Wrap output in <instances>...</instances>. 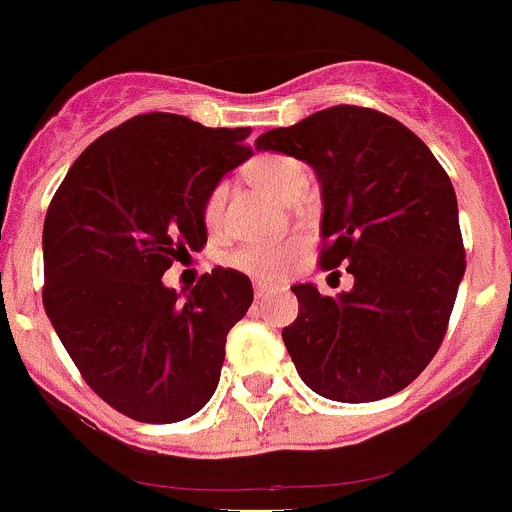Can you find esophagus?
Segmentation results:
<instances>
[{"label":"esophagus","mask_w":512,"mask_h":512,"mask_svg":"<svg viewBox=\"0 0 512 512\" xmlns=\"http://www.w3.org/2000/svg\"><path fill=\"white\" fill-rule=\"evenodd\" d=\"M252 290H255V297H257V300H262V297L270 295L272 287H270V285H265V282H255V285H252Z\"/></svg>","instance_id":"34e87169"}]
</instances>
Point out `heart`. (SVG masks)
Masks as SVG:
<instances>
[{"label": "heart", "instance_id": "1", "mask_svg": "<svg viewBox=\"0 0 512 512\" xmlns=\"http://www.w3.org/2000/svg\"><path fill=\"white\" fill-rule=\"evenodd\" d=\"M247 177L255 185L265 187L267 192L277 197L295 195L300 187H305L307 172L297 160L285 155H260L247 165ZM227 187L217 185L215 190L207 195L205 207H202V217H205L207 227H217L222 222V212H225ZM302 250V240L297 237H287V240H267V242H252L237 250L232 255V265L240 270L250 272L252 277L260 280H275L280 277L287 267L292 265Z\"/></svg>", "mask_w": 512, "mask_h": 512}]
</instances>
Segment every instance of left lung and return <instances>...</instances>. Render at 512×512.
<instances>
[{
	"label": "left lung",
	"instance_id": "8db88e82",
	"mask_svg": "<svg viewBox=\"0 0 512 512\" xmlns=\"http://www.w3.org/2000/svg\"><path fill=\"white\" fill-rule=\"evenodd\" d=\"M255 147L315 170L320 265L355 277L337 297L292 287L300 312L282 340L297 372L337 403L400 393L438 352L465 275L453 182L405 124L352 104L265 132Z\"/></svg>",
	"mask_w": 512,
	"mask_h": 512
}]
</instances>
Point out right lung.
<instances>
[{
	"label": "right lung",
	"instance_id": "add662e5",
	"mask_svg": "<svg viewBox=\"0 0 512 512\" xmlns=\"http://www.w3.org/2000/svg\"><path fill=\"white\" fill-rule=\"evenodd\" d=\"M250 132L137 114L94 140L49 202L44 310L89 388L127 418L180 423L217 390L250 280L217 267L177 295L162 275L207 242L202 207L252 157Z\"/></svg>",
	"mask_w": 512,
	"mask_h": 512
}]
</instances>
